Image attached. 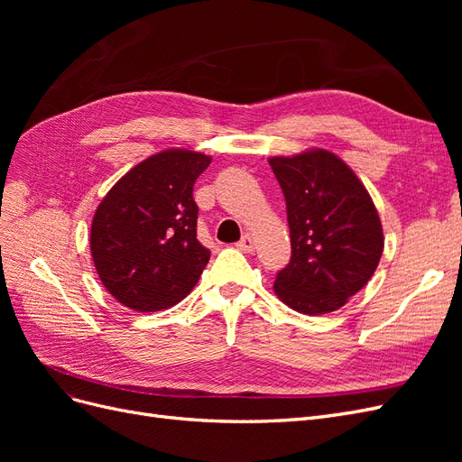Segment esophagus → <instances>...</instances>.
Listing matches in <instances>:
<instances>
[{
  "label": "esophagus",
  "mask_w": 462,
  "mask_h": 462,
  "mask_svg": "<svg viewBox=\"0 0 462 462\" xmlns=\"http://www.w3.org/2000/svg\"><path fill=\"white\" fill-rule=\"evenodd\" d=\"M236 248L243 250V253H253V250H254V239L250 235H243V239L236 243Z\"/></svg>",
  "instance_id": "esophagus-1"
}]
</instances>
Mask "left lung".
Segmentation results:
<instances>
[{
    "label": "left lung",
    "instance_id": "1",
    "mask_svg": "<svg viewBox=\"0 0 462 462\" xmlns=\"http://www.w3.org/2000/svg\"><path fill=\"white\" fill-rule=\"evenodd\" d=\"M283 190L291 260L273 291L289 309L319 316L341 309L374 275L383 229L368 190L341 158L309 150L272 158Z\"/></svg>",
    "mask_w": 462,
    "mask_h": 462
}]
</instances>
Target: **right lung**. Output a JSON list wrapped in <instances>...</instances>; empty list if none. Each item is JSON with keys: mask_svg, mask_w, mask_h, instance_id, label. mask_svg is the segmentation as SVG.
Masks as SVG:
<instances>
[{"mask_svg": "<svg viewBox=\"0 0 462 462\" xmlns=\"http://www.w3.org/2000/svg\"><path fill=\"white\" fill-rule=\"evenodd\" d=\"M212 162L173 148L134 165L97 206L90 250L109 295L136 312H158L183 300L209 260L197 239L192 187Z\"/></svg>", "mask_w": 462, "mask_h": 462, "instance_id": "right-lung-1", "label": "right lung"}]
</instances>
